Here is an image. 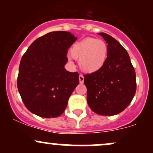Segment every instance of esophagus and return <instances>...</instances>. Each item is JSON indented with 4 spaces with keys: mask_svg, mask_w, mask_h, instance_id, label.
I'll return each instance as SVG.
<instances>
[{
    "mask_svg": "<svg viewBox=\"0 0 153 153\" xmlns=\"http://www.w3.org/2000/svg\"><path fill=\"white\" fill-rule=\"evenodd\" d=\"M79 81H80V83H83L84 82V77L81 75H79Z\"/></svg>",
    "mask_w": 153,
    "mask_h": 153,
    "instance_id": "34e87169",
    "label": "esophagus"
}]
</instances>
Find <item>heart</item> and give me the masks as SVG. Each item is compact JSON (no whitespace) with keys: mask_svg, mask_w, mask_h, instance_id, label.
Masks as SVG:
<instances>
[{"mask_svg":"<svg viewBox=\"0 0 153 153\" xmlns=\"http://www.w3.org/2000/svg\"><path fill=\"white\" fill-rule=\"evenodd\" d=\"M71 54L73 58L79 59V67L82 72L94 73L104 65L108 54V47L103 40L85 38L73 45Z\"/></svg>","mask_w":153,"mask_h":153,"instance_id":"obj_1","label":"heart"}]
</instances>
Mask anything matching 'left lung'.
<instances>
[{
  "instance_id": "8db88e82",
  "label": "left lung",
  "mask_w": 153,
  "mask_h": 153,
  "mask_svg": "<svg viewBox=\"0 0 153 153\" xmlns=\"http://www.w3.org/2000/svg\"><path fill=\"white\" fill-rule=\"evenodd\" d=\"M108 44L104 65L84 75L87 102L97 114L113 116L125 109L136 93V74L127 50L114 38L99 33Z\"/></svg>"
}]
</instances>
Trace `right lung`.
<instances>
[{"label":"right lung","mask_w":153,"mask_h":153,"mask_svg":"<svg viewBox=\"0 0 153 153\" xmlns=\"http://www.w3.org/2000/svg\"><path fill=\"white\" fill-rule=\"evenodd\" d=\"M76 39L68 31H52L36 39L23 55L17 86L31 113L54 118L65 110L79 83L78 73H71L64 68L68 48Z\"/></svg>","instance_id":"obj_1"}]
</instances>
